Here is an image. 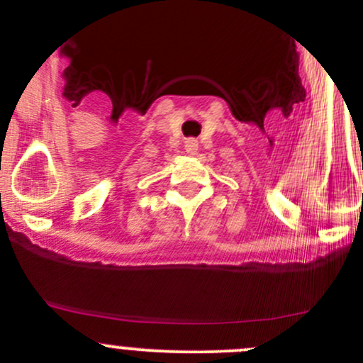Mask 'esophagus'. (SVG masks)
<instances>
[{
  "label": "esophagus",
  "instance_id": "obj_1",
  "mask_svg": "<svg viewBox=\"0 0 363 363\" xmlns=\"http://www.w3.org/2000/svg\"><path fill=\"white\" fill-rule=\"evenodd\" d=\"M184 147H186V152H189V155H195V152L199 151V142H196L195 138H188Z\"/></svg>",
  "mask_w": 363,
  "mask_h": 363
}]
</instances>
